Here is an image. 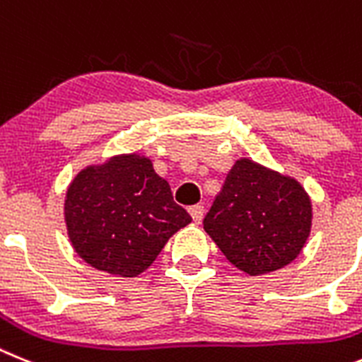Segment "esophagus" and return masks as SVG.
<instances>
[{
  "instance_id": "esophagus-1",
  "label": "esophagus",
  "mask_w": 362,
  "mask_h": 362,
  "mask_svg": "<svg viewBox=\"0 0 362 362\" xmlns=\"http://www.w3.org/2000/svg\"><path fill=\"white\" fill-rule=\"evenodd\" d=\"M204 211H206V209H204L202 204H197V206H191V207H189V215L193 216V222H197V224H200V222H202V218H204Z\"/></svg>"
}]
</instances>
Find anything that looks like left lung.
<instances>
[{
	"mask_svg": "<svg viewBox=\"0 0 362 362\" xmlns=\"http://www.w3.org/2000/svg\"><path fill=\"white\" fill-rule=\"evenodd\" d=\"M312 218V199L300 182L240 158L204 218V229L235 268L257 276L297 259Z\"/></svg>",
	"mask_w": 362,
	"mask_h": 362,
	"instance_id": "1",
	"label": "left lung"
}]
</instances>
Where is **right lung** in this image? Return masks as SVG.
I'll return each mask as SVG.
<instances>
[{"label": "right lung", "mask_w": 362, "mask_h": 362, "mask_svg": "<svg viewBox=\"0 0 362 362\" xmlns=\"http://www.w3.org/2000/svg\"><path fill=\"white\" fill-rule=\"evenodd\" d=\"M64 216L78 257L116 276L146 272L169 238L191 222L153 162L138 153L81 169L65 193Z\"/></svg>", "instance_id": "right-lung-1"}]
</instances>
